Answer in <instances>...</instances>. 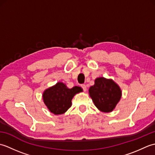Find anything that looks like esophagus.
Returning a JSON list of instances; mask_svg holds the SVG:
<instances>
[{
  "instance_id": "1",
  "label": "esophagus",
  "mask_w": 155,
  "mask_h": 155,
  "mask_svg": "<svg viewBox=\"0 0 155 155\" xmlns=\"http://www.w3.org/2000/svg\"><path fill=\"white\" fill-rule=\"evenodd\" d=\"M81 87L83 88V91H87V86L85 84H83V85H81Z\"/></svg>"
}]
</instances>
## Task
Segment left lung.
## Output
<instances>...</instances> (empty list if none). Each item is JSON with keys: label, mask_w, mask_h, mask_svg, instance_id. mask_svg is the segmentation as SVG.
I'll return each mask as SVG.
<instances>
[{"label": "left lung", "mask_w": 155, "mask_h": 155, "mask_svg": "<svg viewBox=\"0 0 155 155\" xmlns=\"http://www.w3.org/2000/svg\"><path fill=\"white\" fill-rule=\"evenodd\" d=\"M88 94L98 110L110 113L120 101L122 91L113 79L102 77L95 79L94 84L88 90Z\"/></svg>", "instance_id": "left-lung-1"}]
</instances>
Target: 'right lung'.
Segmentation results:
<instances>
[{
  "mask_svg": "<svg viewBox=\"0 0 155 155\" xmlns=\"http://www.w3.org/2000/svg\"><path fill=\"white\" fill-rule=\"evenodd\" d=\"M83 88L75 86L71 88L62 82L45 89L42 99L49 111L58 115L64 114L72 105V99L75 94L83 92Z\"/></svg>",
  "mask_w": 155,
  "mask_h": 155,
  "instance_id": "add662e5",
  "label": "right lung"
}]
</instances>
